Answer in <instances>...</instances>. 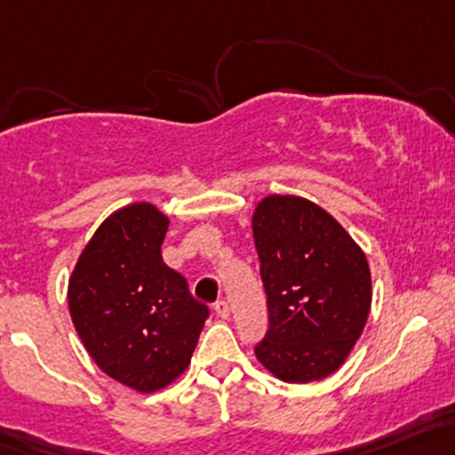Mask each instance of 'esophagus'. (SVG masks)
Listing matches in <instances>:
<instances>
[{
	"label": "esophagus",
	"instance_id": "34e87169",
	"mask_svg": "<svg viewBox=\"0 0 455 455\" xmlns=\"http://www.w3.org/2000/svg\"><path fill=\"white\" fill-rule=\"evenodd\" d=\"M213 311H216V315L222 319H227L228 315H231V308H228V304L224 300H218L216 304H213Z\"/></svg>",
	"mask_w": 455,
	"mask_h": 455
}]
</instances>
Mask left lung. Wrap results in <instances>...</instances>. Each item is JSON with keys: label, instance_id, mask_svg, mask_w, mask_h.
<instances>
[{"label": "left lung", "instance_id": "1", "mask_svg": "<svg viewBox=\"0 0 455 455\" xmlns=\"http://www.w3.org/2000/svg\"><path fill=\"white\" fill-rule=\"evenodd\" d=\"M269 328L254 354L283 382L323 380L346 363L371 308L365 252L315 203L272 194L252 213Z\"/></svg>", "mask_w": 455, "mask_h": 455}]
</instances>
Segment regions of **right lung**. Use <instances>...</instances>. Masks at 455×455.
<instances>
[{
	"label": "right lung",
	"mask_w": 455,
	"mask_h": 455,
	"mask_svg": "<svg viewBox=\"0 0 455 455\" xmlns=\"http://www.w3.org/2000/svg\"><path fill=\"white\" fill-rule=\"evenodd\" d=\"M168 218L151 203L118 209L68 278L73 326L103 373L155 393L186 371L209 308L164 263Z\"/></svg>",
	"instance_id": "add662e5"
}]
</instances>
